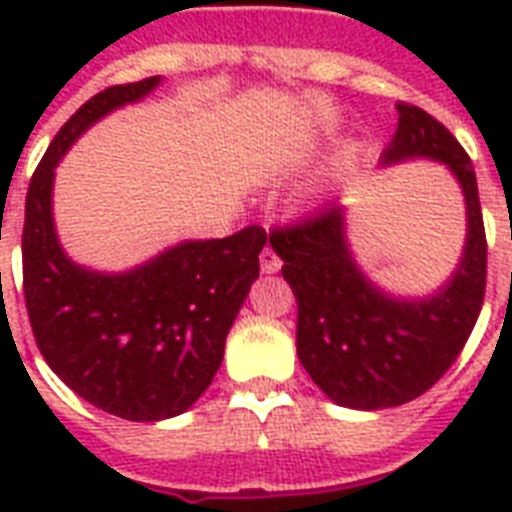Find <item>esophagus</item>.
I'll list each match as a JSON object with an SVG mask.
<instances>
[{"label": "esophagus", "mask_w": 512, "mask_h": 512, "mask_svg": "<svg viewBox=\"0 0 512 512\" xmlns=\"http://www.w3.org/2000/svg\"><path fill=\"white\" fill-rule=\"evenodd\" d=\"M260 268H263V273H276L281 268L279 255H276L271 247H265L263 252H260Z\"/></svg>", "instance_id": "1"}]
</instances>
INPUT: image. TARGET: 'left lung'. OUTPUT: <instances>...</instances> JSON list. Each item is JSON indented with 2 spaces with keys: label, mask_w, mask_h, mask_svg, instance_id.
<instances>
[{
  "label": "left lung",
  "mask_w": 512,
  "mask_h": 512,
  "mask_svg": "<svg viewBox=\"0 0 512 512\" xmlns=\"http://www.w3.org/2000/svg\"><path fill=\"white\" fill-rule=\"evenodd\" d=\"M428 156L449 164L468 204V244L452 281L425 300H393L358 271L342 207L271 231L281 273L297 300V356L332 401L388 409L436 385L465 348L486 292V231L470 156L428 111L398 103V130L382 162Z\"/></svg>",
  "instance_id": "obj_1"
}]
</instances>
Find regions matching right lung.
I'll use <instances>...</instances> for the list:
<instances>
[{"label": "right lung", "instance_id": "obj_1", "mask_svg": "<svg viewBox=\"0 0 512 512\" xmlns=\"http://www.w3.org/2000/svg\"><path fill=\"white\" fill-rule=\"evenodd\" d=\"M156 84L159 76L106 87L60 127L31 177L23 220V295L44 361L76 396L132 422L183 414L209 388L268 241L265 228L247 225L116 276L63 255L52 225L60 156L92 122Z\"/></svg>", "mask_w": 512, "mask_h": 512}]
</instances>
